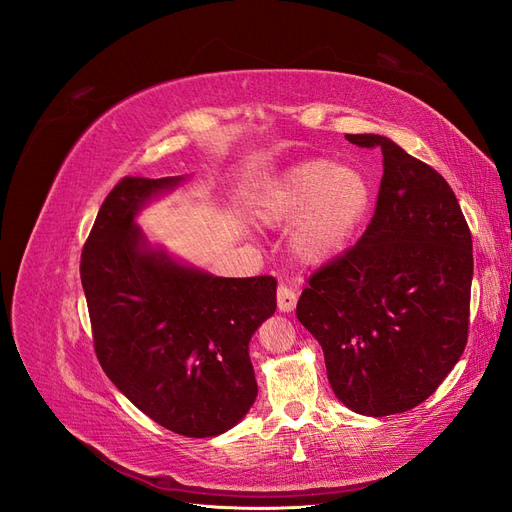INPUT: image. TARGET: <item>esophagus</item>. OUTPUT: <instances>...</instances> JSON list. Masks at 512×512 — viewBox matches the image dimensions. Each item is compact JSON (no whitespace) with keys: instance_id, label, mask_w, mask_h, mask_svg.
<instances>
[{"instance_id":"34e87169","label":"esophagus","mask_w":512,"mask_h":512,"mask_svg":"<svg viewBox=\"0 0 512 512\" xmlns=\"http://www.w3.org/2000/svg\"><path fill=\"white\" fill-rule=\"evenodd\" d=\"M297 299H299V290L294 286L280 284V288H277V307H280V312L284 314L292 312V309L297 307Z\"/></svg>"}]
</instances>
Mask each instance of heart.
<instances>
[{"label":"heart","mask_w":512,"mask_h":512,"mask_svg":"<svg viewBox=\"0 0 512 512\" xmlns=\"http://www.w3.org/2000/svg\"><path fill=\"white\" fill-rule=\"evenodd\" d=\"M371 207L374 185L361 168L318 158L269 181L254 200V215L267 226L294 222L292 252L318 265L348 250Z\"/></svg>","instance_id":"heart-1"}]
</instances>
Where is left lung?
I'll use <instances>...</instances> for the list:
<instances>
[{"label":"left lung","mask_w":512,"mask_h":512,"mask_svg":"<svg viewBox=\"0 0 512 512\" xmlns=\"http://www.w3.org/2000/svg\"><path fill=\"white\" fill-rule=\"evenodd\" d=\"M384 175L363 237L320 267L297 318L324 352L335 397L356 414L412 410L438 389L468 342L472 235L444 177L380 134Z\"/></svg>","instance_id":"8db88e82"}]
</instances>
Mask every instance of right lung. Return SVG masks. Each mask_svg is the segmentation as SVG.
I'll return each mask as SVG.
<instances>
[{
	"instance_id": "obj_1",
	"label": "right lung",
	"mask_w": 512,
	"mask_h": 512,
	"mask_svg": "<svg viewBox=\"0 0 512 512\" xmlns=\"http://www.w3.org/2000/svg\"><path fill=\"white\" fill-rule=\"evenodd\" d=\"M185 177H123L81 254L96 356L117 389L188 438L235 427L258 395L250 339L275 314L271 275L218 277L153 247L134 222Z\"/></svg>"
}]
</instances>
